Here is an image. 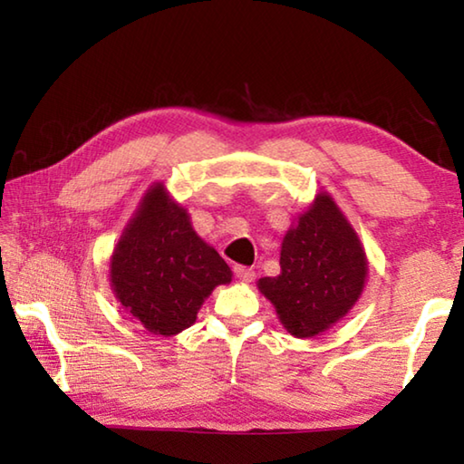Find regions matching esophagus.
<instances>
[{
  "mask_svg": "<svg viewBox=\"0 0 464 464\" xmlns=\"http://www.w3.org/2000/svg\"><path fill=\"white\" fill-rule=\"evenodd\" d=\"M235 276H237L241 282H254L256 272L247 268V266H235Z\"/></svg>",
  "mask_w": 464,
  "mask_h": 464,
  "instance_id": "obj_1",
  "label": "esophagus"
}]
</instances>
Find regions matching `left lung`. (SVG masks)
<instances>
[{
  "label": "left lung",
  "mask_w": 464,
  "mask_h": 464,
  "mask_svg": "<svg viewBox=\"0 0 464 464\" xmlns=\"http://www.w3.org/2000/svg\"><path fill=\"white\" fill-rule=\"evenodd\" d=\"M368 276L358 233L327 192L295 218L280 247V274L257 280L295 337H315L358 303Z\"/></svg>",
  "instance_id": "8db88e82"
}]
</instances>
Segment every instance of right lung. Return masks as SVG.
Listing matches in <instances>:
<instances>
[{"label":"right lung","instance_id":"right-lung-1","mask_svg":"<svg viewBox=\"0 0 464 464\" xmlns=\"http://www.w3.org/2000/svg\"><path fill=\"white\" fill-rule=\"evenodd\" d=\"M233 272L194 231L190 215L155 182L110 256V288L130 319L153 335L190 327L208 295Z\"/></svg>","mask_w":464,"mask_h":464}]
</instances>
